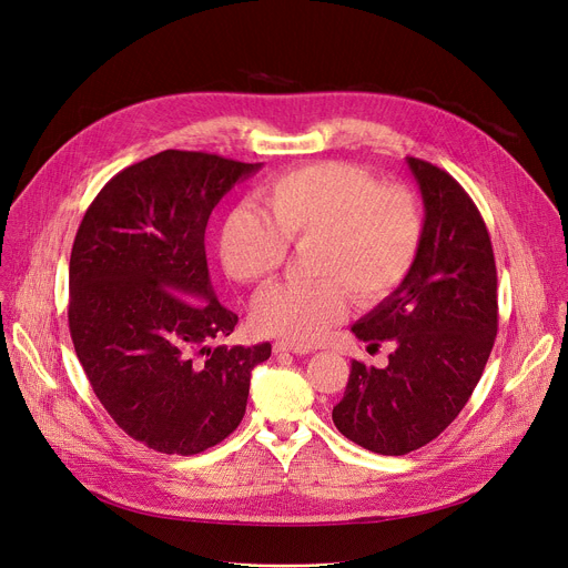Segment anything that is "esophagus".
Returning a JSON list of instances; mask_svg holds the SVG:
<instances>
[{
  "mask_svg": "<svg viewBox=\"0 0 568 568\" xmlns=\"http://www.w3.org/2000/svg\"><path fill=\"white\" fill-rule=\"evenodd\" d=\"M273 347H275V353H293V355L312 353L310 345H300V343H291V341H277Z\"/></svg>",
  "mask_w": 568,
  "mask_h": 568,
  "instance_id": "34e87169",
  "label": "esophagus"
}]
</instances>
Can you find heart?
Here are the masks:
<instances>
[{"label": "heart", "mask_w": 568, "mask_h": 568, "mask_svg": "<svg viewBox=\"0 0 568 568\" xmlns=\"http://www.w3.org/2000/svg\"><path fill=\"white\" fill-rule=\"evenodd\" d=\"M271 219L241 206L221 234L225 271L243 284L271 282L288 258V245L312 250L316 282L280 284L261 293L252 321L266 336L316 343L343 323L353 293L377 304L412 273L423 245L418 197L398 184L379 186L364 168L341 161L304 165L266 191Z\"/></svg>", "instance_id": "heart-1"}]
</instances>
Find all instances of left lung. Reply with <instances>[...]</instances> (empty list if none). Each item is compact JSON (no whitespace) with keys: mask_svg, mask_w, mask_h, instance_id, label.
Returning <instances> with one entry per match:
<instances>
[{"mask_svg":"<svg viewBox=\"0 0 568 568\" xmlns=\"http://www.w3.org/2000/svg\"><path fill=\"white\" fill-rule=\"evenodd\" d=\"M425 232L407 280L353 325L357 338L396 341L386 368L353 362L332 409L336 429L379 455L436 439L464 409L498 334V277L487 225L442 168L407 156Z\"/></svg>","mask_w":568,"mask_h":568,"instance_id":"left-lung-1","label":"left lung"}]
</instances>
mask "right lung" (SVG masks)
I'll use <instances>...</instances> for the list:
<instances>
[{
    "label": "right lung",
    "mask_w": 568,
    "mask_h": 568,
    "mask_svg": "<svg viewBox=\"0 0 568 568\" xmlns=\"http://www.w3.org/2000/svg\"><path fill=\"white\" fill-rule=\"evenodd\" d=\"M261 163L165 150L98 193L70 254L74 353L109 416L165 455H197L239 427L271 343L217 345L239 316L217 302L204 232Z\"/></svg>",
    "instance_id": "right-lung-1"
}]
</instances>
